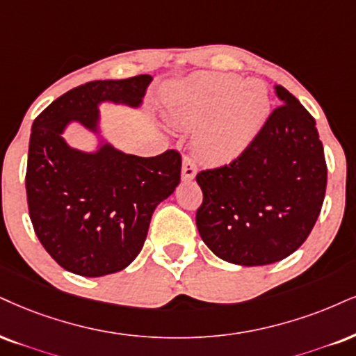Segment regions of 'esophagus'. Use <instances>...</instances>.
<instances>
[{
	"mask_svg": "<svg viewBox=\"0 0 356 356\" xmlns=\"http://www.w3.org/2000/svg\"><path fill=\"white\" fill-rule=\"evenodd\" d=\"M196 177V163L195 160L190 156L183 158V166H181V178L183 181H191Z\"/></svg>",
	"mask_w": 356,
	"mask_h": 356,
	"instance_id": "34e87169",
	"label": "esophagus"
}]
</instances>
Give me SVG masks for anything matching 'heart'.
<instances>
[{"label":"heart","mask_w":356,"mask_h":356,"mask_svg":"<svg viewBox=\"0 0 356 356\" xmlns=\"http://www.w3.org/2000/svg\"><path fill=\"white\" fill-rule=\"evenodd\" d=\"M269 92L261 81H243L236 74L191 77L171 99L177 120L198 127L195 150L204 161L226 165L251 147L269 115Z\"/></svg>","instance_id":"1"}]
</instances>
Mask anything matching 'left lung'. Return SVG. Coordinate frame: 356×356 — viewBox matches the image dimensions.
Wrapping results in <instances>:
<instances>
[{
    "label": "left lung",
    "instance_id": "1",
    "mask_svg": "<svg viewBox=\"0 0 356 356\" xmlns=\"http://www.w3.org/2000/svg\"><path fill=\"white\" fill-rule=\"evenodd\" d=\"M280 104L251 147L232 163L198 173L201 239L222 261L267 266L304 244L327 188V163L315 118L282 86Z\"/></svg>",
    "mask_w": 356,
    "mask_h": 356
}]
</instances>
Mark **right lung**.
Wrapping results in <instances>:
<instances>
[{
    "instance_id": "add662e5",
    "label": "right lung",
    "mask_w": 356,
    "mask_h": 356,
    "mask_svg": "<svg viewBox=\"0 0 356 356\" xmlns=\"http://www.w3.org/2000/svg\"><path fill=\"white\" fill-rule=\"evenodd\" d=\"M152 76L92 81L65 92L33 122L26 170L29 218L49 256L84 277L125 269L142 251L152 214L179 185L181 156L166 150L142 158L108 143L100 105L138 108ZM72 123L98 140L79 151L63 138Z\"/></svg>"
}]
</instances>
